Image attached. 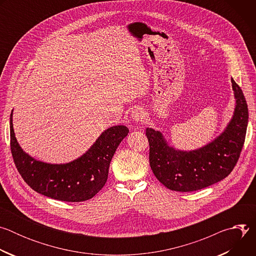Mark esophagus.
I'll return each mask as SVG.
<instances>
[{
    "label": "esophagus",
    "instance_id": "34e87169",
    "mask_svg": "<svg viewBox=\"0 0 256 256\" xmlns=\"http://www.w3.org/2000/svg\"><path fill=\"white\" fill-rule=\"evenodd\" d=\"M130 118L136 122H142L144 120V112L142 107H136L130 114Z\"/></svg>",
    "mask_w": 256,
    "mask_h": 256
}]
</instances>
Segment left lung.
<instances>
[{"instance_id": "8db88e82", "label": "left lung", "mask_w": 256, "mask_h": 256, "mask_svg": "<svg viewBox=\"0 0 256 256\" xmlns=\"http://www.w3.org/2000/svg\"><path fill=\"white\" fill-rule=\"evenodd\" d=\"M236 99L233 118L228 126L210 144L194 151L169 147L162 134L146 130L150 166L163 186L175 192H194L226 178L234 169L245 142L248 108L241 88L231 79Z\"/></svg>"}]
</instances>
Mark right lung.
Masks as SVG:
<instances>
[{
    "mask_svg": "<svg viewBox=\"0 0 256 256\" xmlns=\"http://www.w3.org/2000/svg\"><path fill=\"white\" fill-rule=\"evenodd\" d=\"M13 112V110H12ZM128 128L116 126L101 134L80 158L66 164H48L33 159L19 146L10 116V144L16 168L26 184L36 192L62 202L92 198L105 186L109 165Z\"/></svg>",
    "mask_w": 256,
    "mask_h": 256,
    "instance_id": "add662e5",
    "label": "right lung"
}]
</instances>
